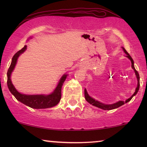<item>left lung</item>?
<instances>
[{
    "label": "left lung",
    "instance_id": "obj_1",
    "mask_svg": "<svg viewBox=\"0 0 147 147\" xmlns=\"http://www.w3.org/2000/svg\"><path fill=\"white\" fill-rule=\"evenodd\" d=\"M122 49H123V51H124V53L126 54V57H127L128 59L130 60V61H131V67L132 69H134V72H135V74H136V78H137V81H138V84H137V87L136 88V90H135V92L132 94V96L131 97H130L128 99H127L126 100L125 102L124 101H118L117 102H116V103L114 104H103V103H101V102L97 101V100H96L95 99H94V98H92V97H90V96L88 95V92H87V90L86 89L84 90V95H85V98L86 100V101L88 102H89L90 104H92V105H93L94 106H96V107H98V108H101V109H103V110H113V109H115V108H117L118 107H120V106H121L124 104L125 103H127L129 101H130V100L132 99V98H133L134 96H135L136 94H137V92H138V90H139V87H140V77H139V74H138V71H136L135 69V67H134V61L133 59H132V58L131 57V56L129 55V53H128L127 51H126V49H124V47H122Z\"/></svg>",
    "mask_w": 147,
    "mask_h": 147
}]
</instances>
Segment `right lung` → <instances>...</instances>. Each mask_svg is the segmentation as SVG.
Wrapping results in <instances>:
<instances>
[{
    "label": "right lung",
    "instance_id": "obj_1",
    "mask_svg": "<svg viewBox=\"0 0 147 147\" xmlns=\"http://www.w3.org/2000/svg\"><path fill=\"white\" fill-rule=\"evenodd\" d=\"M27 49V45L24 46L23 49L17 52L12 59L11 65L7 71V86L11 94L15 96L16 99L21 102V103L25 104L26 106L31 107L35 109H44V108H49L53 107L59 103L61 98V87L63 86V82L67 78V74H64L60 79L57 87L54 90V91L49 95H26L21 93H19L15 89V86L12 84L11 80V76L17 63V59L19 55L23 53Z\"/></svg>",
    "mask_w": 147,
    "mask_h": 147
}]
</instances>
